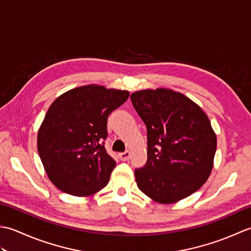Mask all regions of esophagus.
<instances>
[{
    "label": "esophagus",
    "instance_id": "obj_1",
    "mask_svg": "<svg viewBox=\"0 0 251 251\" xmlns=\"http://www.w3.org/2000/svg\"><path fill=\"white\" fill-rule=\"evenodd\" d=\"M120 158L122 159V161H124V162L129 161V158H130V152H129V151H125V152L120 153Z\"/></svg>",
    "mask_w": 251,
    "mask_h": 251
}]
</instances>
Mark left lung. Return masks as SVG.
Returning a JSON list of instances; mask_svg holds the SVG:
<instances>
[{"mask_svg":"<svg viewBox=\"0 0 251 251\" xmlns=\"http://www.w3.org/2000/svg\"><path fill=\"white\" fill-rule=\"evenodd\" d=\"M130 100L148 136L147 163L135 169L138 188L162 204L194 193L209 177L217 149L205 112L170 89L139 90Z\"/></svg>","mask_w":251,"mask_h":251,"instance_id":"1","label":"left lung"}]
</instances>
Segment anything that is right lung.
<instances>
[{
	"instance_id": "obj_1",
	"label": "right lung",
	"mask_w": 251,
	"mask_h": 251,
	"mask_svg": "<svg viewBox=\"0 0 251 251\" xmlns=\"http://www.w3.org/2000/svg\"><path fill=\"white\" fill-rule=\"evenodd\" d=\"M128 97L126 90L88 85L51 103L37 134V151L58 189L87 196L108 184L116 165L104 148L108 117Z\"/></svg>"
}]
</instances>
